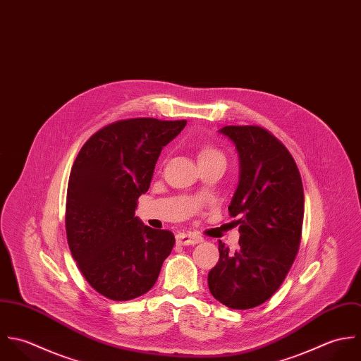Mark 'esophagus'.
Here are the masks:
<instances>
[{
  "mask_svg": "<svg viewBox=\"0 0 361 361\" xmlns=\"http://www.w3.org/2000/svg\"><path fill=\"white\" fill-rule=\"evenodd\" d=\"M176 240H177V244L180 245H194L201 243L202 237L195 233H178L176 235Z\"/></svg>",
  "mask_w": 361,
  "mask_h": 361,
  "instance_id": "34e87169",
  "label": "esophagus"
}]
</instances>
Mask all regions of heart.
Segmentation results:
<instances>
[{"instance_id":"1","label":"heart","mask_w":361,"mask_h":361,"mask_svg":"<svg viewBox=\"0 0 361 361\" xmlns=\"http://www.w3.org/2000/svg\"><path fill=\"white\" fill-rule=\"evenodd\" d=\"M214 156H221V154L217 152L215 147H211V146H205L200 152V159H207V157H214Z\"/></svg>"}]
</instances>
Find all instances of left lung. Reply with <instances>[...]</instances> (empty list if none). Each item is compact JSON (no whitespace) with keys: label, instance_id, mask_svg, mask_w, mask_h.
Wrapping results in <instances>:
<instances>
[{"label":"left lung","instance_id":"1","mask_svg":"<svg viewBox=\"0 0 361 361\" xmlns=\"http://www.w3.org/2000/svg\"><path fill=\"white\" fill-rule=\"evenodd\" d=\"M238 152L240 178L228 205L238 217V245L219 241V262L208 275L212 295L233 310L265 302L281 288L298 252L304 191L286 146L257 126H227Z\"/></svg>","mask_w":361,"mask_h":361}]
</instances>
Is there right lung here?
Here are the masks:
<instances>
[{"label":"right lung","instance_id":"add662e5","mask_svg":"<svg viewBox=\"0 0 361 361\" xmlns=\"http://www.w3.org/2000/svg\"><path fill=\"white\" fill-rule=\"evenodd\" d=\"M185 120L130 118L93 134L73 161L66 209L67 240L86 282L114 301L137 298L153 288L176 243L135 216L149 190L163 146Z\"/></svg>","mask_w":361,"mask_h":361}]
</instances>
